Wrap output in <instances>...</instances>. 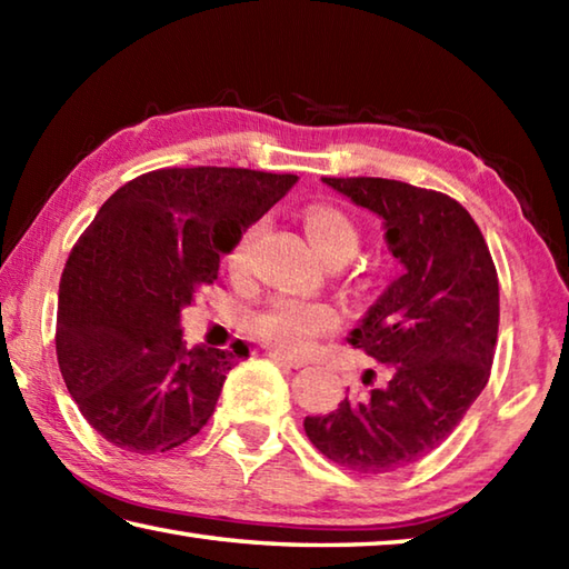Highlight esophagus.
Instances as JSON below:
<instances>
[{
    "label": "esophagus",
    "instance_id": "34e87169",
    "mask_svg": "<svg viewBox=\"0 0 569 569\" xmlns=\"http://www.w3.org/2000/svg\"><path fill=\"white\" fill-rule=\"evenodd\" d=\"M268 356H271V359L278 361V363L291 366V369H303V366H306L303 359H293V356H286V353H281V351H271Z\"/></svg>",
    "mask_w": 569,
    "mask_h": 569
}]
</instances>
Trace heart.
I'll return each instance as SVG.
<instances>
[{
    "instance_id": "obj_1",
    "label": "heart",
    "mask_w": 569,
    "mask_h": 569,
    "mask_svg": "<svg viewBox=\"0 0 569 569\" xmlns=\"http://www.w3.org/2000/svg\"><path fill=\"white\" fill-rule=\"evenodd\" d=\"M261 223L250 226L228 256V268L233 276H246L250 268V250ZM306 233L316 250L326 258L333 253H356L359 248V228L339 208L311 206L306 210ZM341 323L339 308L329 301H298V298H276L250 321V331L263 343L286 353H306L316 339L331 333Z\"/></svg>"
}]
</instances>
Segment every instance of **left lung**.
Returning a JSON list of instances; mask_svg holds the SVG:
<instances>
[{
  "mask_svg": "<svg viewBox=\"0 0 569 569\" xmlns=\"http://www.w3.org/2000/svg\"><path fill=\"white\" fill-rule=\"evenodd\" d=\"M323 182L383 220L403 271L349 333L353 349L387 366L389 383L306 417L303 429L336 465L383 475L435 451L487 387L499 329L497 271L475 218L445 192L387 178Z\"/></svg>",
  "mask_w": 569,
  "mask_h": 569,
  "instance_id": "obj_1",
  "label": "left lung"
}]
</instances>
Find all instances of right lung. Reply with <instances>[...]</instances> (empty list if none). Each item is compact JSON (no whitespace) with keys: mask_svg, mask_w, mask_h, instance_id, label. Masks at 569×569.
<instances>
[{"mask_svg":"<svg viewBox=\"0 0 569 569\" xmlns=\"http://www.w3.org/2000/svg\"><path fill=\"white\" fill-rule=\"evenodd\" d=\"M296 180L162 168L104 200L64 263L54 343L67 391L110 445L158 455L213 417L226 373L248 349H186L180 311Z\"/></svg>","mask_w":569,"mask_h":569,"instance_id":"1","label":"right lung"}]
</instances>
